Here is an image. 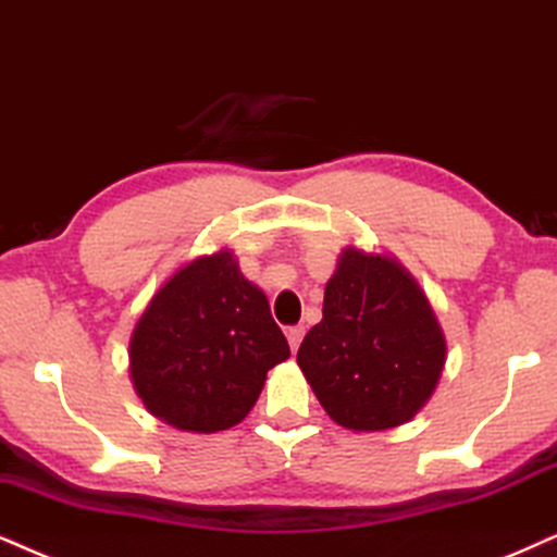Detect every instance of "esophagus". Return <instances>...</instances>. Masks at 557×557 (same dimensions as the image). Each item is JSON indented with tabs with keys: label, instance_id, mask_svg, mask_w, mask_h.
<instances>
[{
	"label": "esophagus",
	"instance_id": "34e87169",
	"mask_svg": "<svg viewBox=\"0 0 557 557\" xmlns=\"http://www.w3.org/2000/svg\"><path fill=\"white\" fill-rule=\"evenodd\" d=\"M285 334H287V342H290V349L298 351L300 342H302V334H306V329H302V326H290V329L285 331Z\"/></svg>",
	"mask_w": 557,
	"mask_h": 557
}]
</instances>
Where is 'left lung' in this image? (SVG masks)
Wrapping results in <instances>:
<instances>
[{
	"label": "left lung",
	"mask_w": 557,
	"mask_h": 557,
	"mask_svg": "<svg viewBox=\"0 0 557 557\" xmlns=\"http://www.w3.org/2000/svg\"><path fill=\"white\" fill-rule=\"evenodd\" d=\"M447 344L424 290L393 257L347 246L298 364L323 411L351 432L406 424L432 398Z\"/></svg>",
	"instance_id": "1"
}]
</instances>
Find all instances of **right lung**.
I'll list each match as a JSON object with an SVG mask.
<instances>
[{
    "mask_svg": "<svg viewBox=\"0 0 557 557\" xmlns=\"http://www.w3.org/2000/svg\"><path fill=\"white\" fill-rule=\"evenodd\" d=\"M290 357L267 295L228 249L197 257L159 287L131 336V377L153 417L182 432L236 426L267 372Z\"/></svg>",
    "mask_w": 557,
    "mask_h": 557,
    "instance_id": "right-lung-1",
    "label": "right lung"
}]
</instances>
